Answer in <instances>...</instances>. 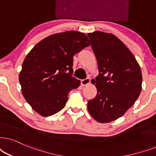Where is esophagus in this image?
Returning a JSON list of instances; mask_svg holds the SVG:
<instances>
[{
    "mask_svg": "<svg viewBox=\"0 0 156 156\" xmlns=\"http://www.w3.org/2000/svg\"><path fill=\"white\" fill-rule=\"evenodd\" d=\"M80 83H81V86H87L90 83V78H86V79H83L80 80Z\"/></svg>",
    "mask_w": 156,
    "mask_h": 156,
    "instance_id": "esophagus-1",
    "label": "esophagus"
}]
</instances>
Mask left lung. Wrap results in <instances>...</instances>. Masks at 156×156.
Wrapping results in <instances>:
<instances>
[{"label": "left lung", "mask_w": 156, "mask_h": 156, "mask_svg": "<svg viewBox=\"0 0 156 156\" xmlns=\"http://www.w3.org/2000/svg\"><path fill=\"white\" fill-rule=\"evenodd\" d=\"M88 37L99 72L94 82L97 94L88 101V110L98 122L107 123L123 116L139 97L141 69L131 51L115 35L97 31Z\"/></svg>", "instance_id": "1"}]
</instances>
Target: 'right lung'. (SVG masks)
<instances>
[{
	"mask_svg": "<svg viewBox=\"0 0 156 156\" xmlns=\"http://www.w3.org/2000/svg\"><path fill=\"white\" fill-rule=\"evenodd\" d=\"M90 44L84 33L67 31L46 37L31 49L19 78L23 97L35 112L49 117L63 109L69 92L80 84L72 77L73 56Z\"/></svg>",
	"mask_w": 156,
	"mask_h": 156,
	"instance_id": "right-lung-1",
	"label": "right lung"
}]
</instances>
